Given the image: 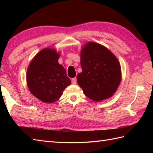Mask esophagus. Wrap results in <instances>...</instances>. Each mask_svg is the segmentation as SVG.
<instances>
[{
    "instance_id": "obj_1",
    "label": "esophagus",
    "mask_w": 153,
    "mask_h": 153,
    "mask_svg": "<svg viewBox=\"0 0 153 153\" xmlns=\"http://www.w3.org/2000/svg\"><path fill=\"white\" fill-rule=\"evenodd\" d=\"M76 82H77L76 77H74V78L71 79V83H72V84H76Z\"/></svg>"
}]
</instances>
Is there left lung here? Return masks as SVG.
Listing matches in <instances>:
<instances>
[{
    "label": "left lung",
    "mask_w": 153,
    "mask_h": 153,
    "mask_svg": "<svg viewBox=\"0 0 153 153\" xmlns=\"http://www.w3.org/2000/svg\"><path fill=\"white\" fill-rule=\"evenodd\" d=\"M82 71L77 76L84 94L99 102L112 97L120 85L122 70L118 58L103 45L88 42L80 52Z\"/></svg>",
    "instance_id": "8db88e82"
}]
</instances>
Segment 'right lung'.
<instances>
[{
  "mask_svg": "<svg viewBox=\"0 0 153 153\" xmlns=\"http://www.w3.org/2000/svg\"><path fill=\"white\" fill-rule=\"evenodd\" d=\"M60 53L56 49L45 48L35 55L27 68L28 89L43 102H56L71 83L65 68L58 63Z\"/></svg>",
  "mask_w": 153,
  "mask_h": 153,
  "instance_id": "right-lung-1",
  "label": "right lung"
}]
</instances>
